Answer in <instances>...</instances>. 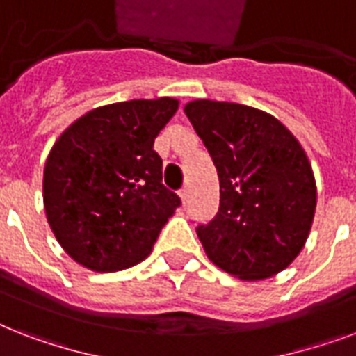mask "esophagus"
<instances>
[{"mask_svg":"<svg viewBox=\"0 0 356 356\" xmlns=\"http://www.w3.org/2000/svg\"><path fill=\"white\" fill-rule=\"evenodd\" d=\"M179 197H181V203H183V205H186V203H188V200H190L188 188L181 190V192H179Z\"/></svg>","mask_w":356,"mask_h":356,"instance_id":"34e87169","label":"esophagus"}]
</instances>
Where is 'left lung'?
Here are the masks:
<instances>
[{
  "mask_svg": "<svg viewBox=\"0 0 356 356\" xmlns=\"http://www.w3.org/2000/svg\"><path fill=\"white\" fill-rule=\"evenodd\" d=\"M184 113L220 179L218 214L197 227L207 257L242 281L288 268L305 248L318 201L298 138L275 116L240 103L194 99Z\"/></svg>",
  "mask_w": 356,
  "mask_h": 356,
  "instance_id": "1",
  "label": "left lung"
}]
</instances>
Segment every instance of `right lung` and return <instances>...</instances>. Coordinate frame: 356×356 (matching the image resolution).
<instances>
[{
    "label": "right lung",
    "instance_id": "right-lung-1",
    "mask_svg": "<svg viewBox=\"0 0 356 356\" xmlns=\"http://www.w3.org/2000/svg\"><path fill=\"white\" fill-rule=\"evenodd\" d=\"M175 97L92 108L53 144L44 168V209L60 248L92 271H118L151 253L181 205L162 184L153 144L177 113Z\"/></svg>",
    "mask_w": 356,
    "mask_h": 356
}]
</instances>
